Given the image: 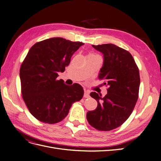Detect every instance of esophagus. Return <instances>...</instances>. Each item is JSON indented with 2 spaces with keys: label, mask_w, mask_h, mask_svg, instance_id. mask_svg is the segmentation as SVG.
I'll return each instance as SVG.
<instances>
[{
  "label": "esophagus",
  "mask_w": 161,
  "mask_h": 161,
  "mask_svg": "<svg viewBox=\"0 0 161 161\" xmlns=\"http://www.w3.org/2000/svg\"><path fill=\"white\" fill-rule=\"evenodd\" d=\"M83 97H84V98H89V97H90L89 93V92H87V91H85V93H84V95H83Z\"/></svg>",
  "instance_id": "1"
}]
</instances>
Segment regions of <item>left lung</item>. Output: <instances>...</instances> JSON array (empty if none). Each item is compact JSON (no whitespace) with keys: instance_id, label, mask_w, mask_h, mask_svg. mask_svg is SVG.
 I'll return each mask as SVG.
<instances>
[{"instance_id":"8db88e82","label":"left lung","mask_w":161,"mask_h":161,"mask_svg":"<svg viewBox=\"0 0 161 161\" xmlns=\"http://www.w3.org/2000/svg\"><path fill=\"white\" fill-rule=\"evenodd\" d=\"M92 46L103 54L98 78L108 88L104 97L90 93L98 104L87 112V120L97 130L110 131L120 126L134 110L140 85L139 68L131 54L122 48L111 43Z\"/></svg>"}]
</instances>
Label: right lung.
I'll use <instances>...</instances> for the list:
<instances>
[{
    "label": "right lung",
    "mask_w": 161,
    "mask_h": 161,
    "mask_svg": "<svg viewBox=\"0 0 161 161\" xmlns=\"http://www.w3.org/2000/svg\"><path fill=\"white\" fill-rule=\"evenodd\" d=\"M83 44L53 37L37 42L27 54L19 70L21 92L26 107L38 120L58 123L68 115L72 104L82 99L84 92L80 85L69 86L57 78Z\"/></svg>",
    "instance_id": "obj_1"
}]
</instances>
